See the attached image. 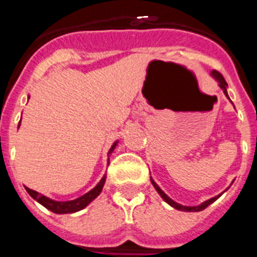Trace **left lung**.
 <instances>
[{
	"mask_svg": "<svg viewBox=\"0 0 257 257\" xmlns=\"http://www.w3.org/2000/svg\"><path fill=\"white\" fill-rule=\"evenodd\" d=\"M211 76H212L213 78L216 79L217 82H219V86H220V87H221V90H222V91H224V94H225L226 97H228V99H229L228 92H226V87H228V83H226V81H225V79H224V77L221 76V73H219L217 70H212V73H211ZM151 181H152V184H153V187L156 188L157 192H158V194H160V196L163 198V201L167 202V203H169L170 206H172V207L176 208V210L187 211V212H198V211L205 210V208L207 207V206H210L211 203H213V202L216 201V199L219 198V197L222 194V193H221V194H219V196L213 197V198H211V199H208V201L203 202V203H201V205H199V206H183V205H179V203H176V202H175V201H172V199L170 198L169 196H166L165 192H163V190L161 189V188L158 187V185H157L156 183H154L153 179H151Z\"/></svg>",
	"mask_w": 257,
	"mask_h": 257,
	"instance_id": "obj_1",
	"label": "left lung"
}]
</instances>
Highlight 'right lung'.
Segmentation results:
<instances>
[{
	"label": "right lung",
	"mask_w": 257,
	"mask_h": 257,
	"mask_svg": "<svg viewBox=\"0 0 257 257\" xmlns=\"http://www.w3.org/2000/svg\"><path fill=\"white\" fill-rule=\"evenodd\" d=\"M19 124H20V122H19ZM115 145H117V143H114V144L112 145V148H110V151H109V154L112 153L113 149L115 148ZM105 179H106V176L104 175L103 179L99 181V184H97L94 189H91L88 193L83 194L82 197H79V198L73 199V201H67V202L52 201V199L47 198V197H45V196H42V194H40V193H37L36 190H32V189H29V188H26V189H27V192L29 193V196H31L32 198L36 199L38 203H41V205L44 206V207H46L47 210L52 211V212H55V213H72V212H77V211L85 208L86 206L90 203V202L94 201V199L96 198L99 194H100L101 190H103L104 183H105Z\"/></svg>",
	"instance_id": "right-lung-1"
}]
</instances>
